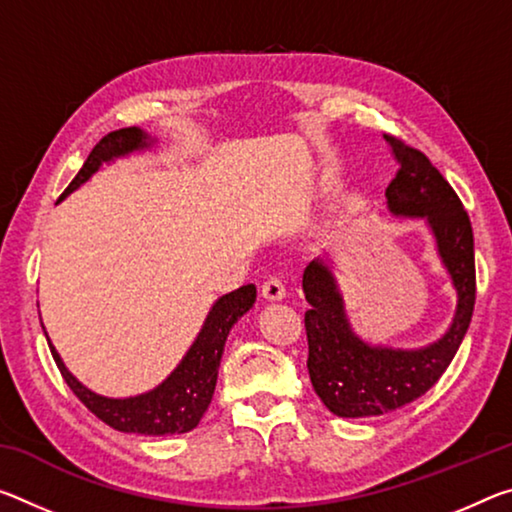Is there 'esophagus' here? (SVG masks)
<instances>
[{"mask_svg":"<svg viewBox=\"0 0 512 512\" xmlns=\"http://www.w3.org/2000/svg\"><path fill=\"white\" fill-rule=\"evenodd\" d=\"M262 296L266 300H282L287 296L285 282H282L278 275H271V278H266V282L262 285Z\"/></svg>","mask_w":512,"mask_h":512,"instance_id":"obj_1","label":"esophagus"}]
</instances>
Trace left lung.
Here are the masks:
<instances>
[{"label": "left lung", "mask_w": 512, "mask_h": 512, "mask_svg": "<svg viewBox=\"0 0 512 512\" xmlns=\"http://www.w3.org/2000/svg\"><path fill=\"white\" fill-rule=\"evenodd\" d=\"M383 136L396 161V175L385 189L389 212L426 218L458 291V307L451 328L431 346L417 351L369 346L351 330L335 278L323 259L307 264V371L314 392L337 417H378L426 394L460 348L476 303L474 234L458 193L424 152L399 136Z\"/></svg>", "instance_id": "left-lung-1"}]
</instances>
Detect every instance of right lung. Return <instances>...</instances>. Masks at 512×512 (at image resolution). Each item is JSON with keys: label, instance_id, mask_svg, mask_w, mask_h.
Returning a JSON list of instances; mask_svg holds the SVG:
<instances>
[{"label": "right lung", "instance_id": "1", "mask_svg": "<svg viewBox=\"0 0 512 512\" xmlns=\"http://www.w3.org/2000/svg\"><path fill=\"white\" fill-rule=\"evenodd\" d=\"M148 145V134H143L136 127L109 132L95 145L91 154H88L84 166L75 175V180L68 184V189L63 191V196H68L79 184H84L104 161H111L113 157H120V154H127L132 150L148 148ZM255 298V285H243L230 291V294H225L223 298H218L212 312L207 316L205 326L200 330L198 339L180 362V367L170 373L157 389L141 396H132V399H107V396L93 394L91 389H86L66 369V364L61 362L56 348L50 342L47 344H50L52 358L56 367H59L63 380L75 392L77 399L97 419H102L104 424L123 433L180 435L193 431L202 415L207 412L209 403H212L225 339L230 335L234 323L239 321V316H243L253 307Z\"/></svg>", "mask_w": 512, "mask_h": 512}]
</instances>
